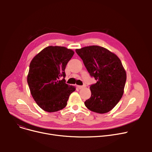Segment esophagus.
Listing matches in <instances>:
<instances>
[{
    "instance_id": "34e87169",
    "label": "esophagus",
    "mask_w": 152,
    "mask_h": 152,
    "mask_svg": "<svg viewBox=\"0 0 152 152\" xmlns=\"http://www.w3.org/2000/svg\"><path fill=\"white\" fill-rule=\"evenodd\" d=\"M86 87V85H84V86H77V88L79 89H81L83 88H84V87Z\"/></svg>"
}]
</instances>
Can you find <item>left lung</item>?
<instances>
[{
    "mask_svg": "<svg viewBox=\"0 0 152 152\" xmlns=\"http://www.w3.org/2000/svg\"><path fill=\"white\" fill-rule=\"evenodd\" d=\"M90 75L97 83L91 86V97L86 107L94 112L106 113L121 99L126 81V73L118 56L98 45L76 49Z\"/></svg>",
    "mask_w": 152,
    "mask_h": 152,
    "instance_id": "8db88e82",
    "label": "left lung"
}]
</instances>
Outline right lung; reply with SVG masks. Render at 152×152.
I'll return each instance as SVG.
<instances>
[{"label":"right lung","instance_id":"obj_1","mask_svg":"<svg viewBox=\"0 0 152 152\" xmlns=\"http://www.w3.org/2000/svg\"><path fill=\"white\" fill-rule=\"evenodd\" d=\"M74 53L65 47L49 46L30 63L27 82L31 95L38 106L47 112L65 108L70 94L76 90L64 79L66 66Z\"/></svg>","mask_w":152,"mask_h":152}]
</instances>
